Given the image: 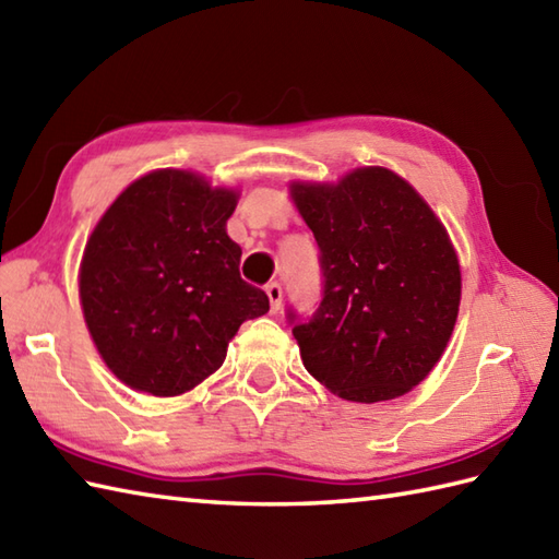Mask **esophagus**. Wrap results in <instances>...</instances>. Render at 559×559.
<instances>
[{"instance_id": "esophagus-1", "label": "esophagus", "mask_w": 559, "mask_h": 559, "mask_svg": "<svg viewBox=\"0 0 559 559\" xmlns=\"http://www.w3.org/2000/svg\"><path fill=\"white\" fill-rule=\"evenodd\" d=\"M266 298L271 302V312L276 314L281 310V300H283V290H281L278 283H269V286H266Z\"/></svg>"}]
</instances>
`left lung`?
<instances>
[{"instance_id": "8db88e82", "label": "left lung", "mask_w": 559, "mask_h": 559, "mask_svg": "<svg viewBox=\"0 0 559 559\" xmlns=\"http://www.w3.org/2000/svg\"><path fill=\"white\" fill-rule=\"evenodd\" d=\"M288 187L324 271L322 305L293 329L305 370L355 403L408 394L444 355L459 317L461 266L444 223L382 165Z\"/></svg>"}]
</instances>
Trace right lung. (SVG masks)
Returning a JSON list of instances; mask_svg holds the SVG:
<instances>
[{
	"label": "right lung",
	"instance_id": "add662e5",
	"mask_svg": "<svg viewBox=\"0 0 559 559\" xmlns=\"http://www.w3.org/2000/svg\"><path fill=\"white\" fill-rule=\"evenodd\" d=\"M240 189L160 168L127 185L88 235L79 300L93 346L129 389L182 396L223 365L245 319L269 312L240 278L228 218Z\"/></svg>",
	"mask_w": 559,
	"mask_h": 559
}]
</instances>
